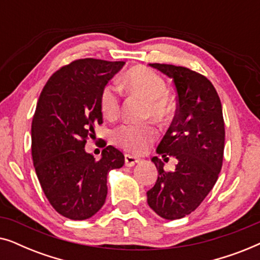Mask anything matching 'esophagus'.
<instances>
[{
	"instance_id": "34e87169",
	"label": "esophagus",
	"mask_w": 260,
	"mask_h": 260,
	"mask_svg": "<svg viewBox=\"0 0 260 260\" xmlns=\"http://www.w3.org/2000/svg\"><path fill=\"white\" fill-rule=\"evenodd\" d=\"M140 162V158L135 157V156H131V155H125V166L126 167H134L135 165H137V163Z\"/></svg>"
}]
</instances>
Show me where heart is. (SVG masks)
<instances>
[{"mask_svg": "<svg viewBox=\"0 0 260 260\" xmlns=\"http://www.w3.org/2000/svg\"><path fill=\"white\" fill-rule=\"evenodd\" d=\"M122 86L131 93L140 94L147 99L144 117L163 122L172 115V102L167 94L165 80L154 71L144 66L130 69L122 79ZM101 110L106 118L112 119L118 115L120 106V90L118 86L109 84L102 90ZM157 136V131L150 123L123 124L116 127L112 133L115 144L131 154H142L147 150L152 141Z\"/></svg>", "mask_w": 260, "mask_h": 260, "instance_id": "1", "label": "heart"}]
</instances>
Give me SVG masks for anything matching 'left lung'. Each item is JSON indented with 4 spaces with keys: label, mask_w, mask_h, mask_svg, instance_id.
<instances>
[{
    "label": "left lung",
    "mask_w": 260,
    "mask_h": 260,
    "mask_svg": "<svg viewBox=\"0 0 260 260\" xmlns=\"http://www.w3.org/2000/svg\"><path fill=\"white\" fill-rule=\"evenodd\" d=\"M149 66L175 85L176 115L156 152L165 161L175 157L178 165L174 172L167 173L161 158H151L158 175L147 191V200L161 218L181 219L200 206L221 170L225 145L221 102L211 81L194 71L166 63Z\"/></svg>",
    "instance_id": "8db88e82"
}]
</instances>
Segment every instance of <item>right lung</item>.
<instances>
[{
	"label": "right lung",
	"instance_id": "add662e5",
	"mask_svg": "<svg viewBox=\"0 0 260 260\" xmlns=\"http://www.w3.org/2000/svg\"><path fill=\"white\" fill-rule=\"evenodd\" d=\"M124 61L80 59L49 78L31 123V156L42 190L59 214L72 220L93 216L108 194V174L124 165L109 145L99 161L85 150L93 127L103 123L102 90Z\"/></svg>",
	"mask_w": 260,
	"mask_h": 260
}]
</instances>
